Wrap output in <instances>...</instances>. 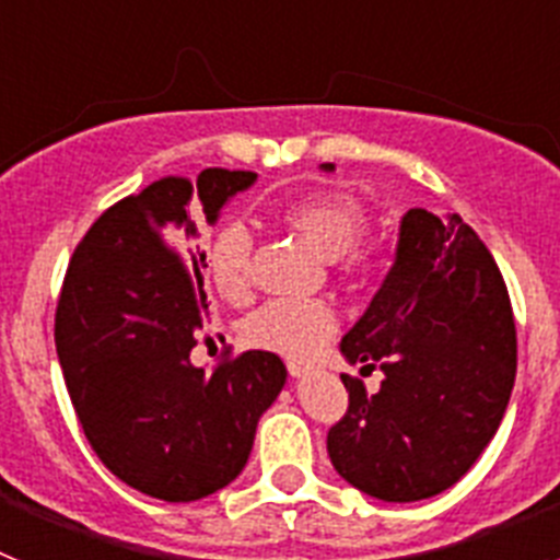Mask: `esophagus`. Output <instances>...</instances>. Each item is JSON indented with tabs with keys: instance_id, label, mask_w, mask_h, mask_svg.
Masks as SVG:
<instances>
[{
	"instance_id": "34e87169",
	"label": "esophagus",
	"mask_w": 560,
	"mask_h": 560,
	"mask_svg": "<svg viewBox=\"0 0 560 560\" xmlns=\"http://www.w3.org/2000/svg\"><path fill=\"white\" fill-rule=\"evenodd\" d=\"M285 368H289V373L294 375V378H300V375H305L311 370V361L294 359V355H291V359H285Z\"/></svg>"
}]
</instances>
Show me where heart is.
I'll return each mask as SVG.
<instances>
[{"mask_svg": "<svg viewBox=\"0 0 560 560\" xmlns=\"http://www.w3.org/2000/svg\"><path fill=\"white\" fill-rule=\"evenodd\" d=\"M283 224L325 257L341 260L353 271H373L375 257L361 249L359 237L368 230V212L341 192H311L294 199L280 212ZM252 232L237 221L221 226L210 244V277L230 303H244L252 294ZM336 330V311L319 296H280L260 305L244 323V336L260 350L285 355H308Z\"/></svg>", "mask_w": 560, "mask_h": 560, "instance_id": "obj_1", "label": "heart"}]
</instances>
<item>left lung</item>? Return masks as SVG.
I'll return each mask as SVG.
<instances>
[{"instance_id": "1", "label": "left lung", "mask_w": 560, "mask_h": 560, "mask_svg": "<svg viewBox=\"0 0 560 560\" xmlns=\"http://www.w3.org/2000/svg\"><path fill=\"white\" fill-rule=\"evenodd\" d=\"M339 348L384 373L375 395L341 375L350 404L328 432L339 477L384 502L452 488L497 434L516 381L511 296L488 246L457 212L409 210L393 269Z\"/></svg>"}]
</instances>
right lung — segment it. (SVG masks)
Segmentation results:
<instances>
[{"instance_id": "obj_1", "label": "right lung", "mask_w": 560, "mask_h": 560, "mask_svg": "<svg viewBox=\"0 0 560 560\" xmlns=\"http://www.w3.org/2000/svg\"><path fill=\"white\" fill-rule=\"evenodd\" d=\"M257 173L207 167L165 176L108 207L69 260L56 350L89 446L108 471L162 502H196L244 471L257 420L285 384L269 350L230 355L205 373L190 361L205 328L207 224Z\"/></svg>"}]
</instances>
